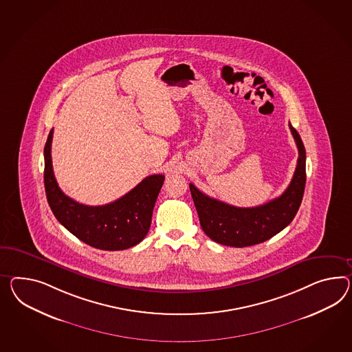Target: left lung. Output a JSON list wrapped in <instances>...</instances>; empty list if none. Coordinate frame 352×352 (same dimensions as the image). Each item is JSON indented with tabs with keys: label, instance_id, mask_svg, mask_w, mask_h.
<instances>
[{
	"label": "left lung",
	"instance_id": "left-lung-1",
	"mask_svg": "<svg viewBox=\"0 0 352 352\" xmlns=\"http://www.w3.org/2000/svg\"><path fill=\"white\" fill-rule=\"evenodd\" d=\"M289 126L298 145V166L289 188L278 198L259 207H234L209 198L189 184L200 226L209 239L226 246L245 248L270 240L292 222L305 190L307 153L296 129Z\"/></svg>",
	"mask_w": 352,
	"mask_h": 352
}]
</instances>
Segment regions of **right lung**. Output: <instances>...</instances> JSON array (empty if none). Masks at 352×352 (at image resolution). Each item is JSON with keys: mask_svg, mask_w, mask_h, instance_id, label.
<instances>
[{"mask_svg": "<svg viewBox=\"0 0 352 352\" xmlns=\"http://www.w3.org/2000/svg\"><path fill=\"white\" fill-rule=\"evenodd\" d=\"M54 129L45 146V189L51 210L61 225L82 243L100 250H125L144 239L164 176L151 175L124 197L98 207L84 206L65 195L54 179L51 158Z\"/></svg>", "mask_w": 352, "mask_h": 352, "instance_id": "obj_1", "label": "right lung"}]
</instances>
